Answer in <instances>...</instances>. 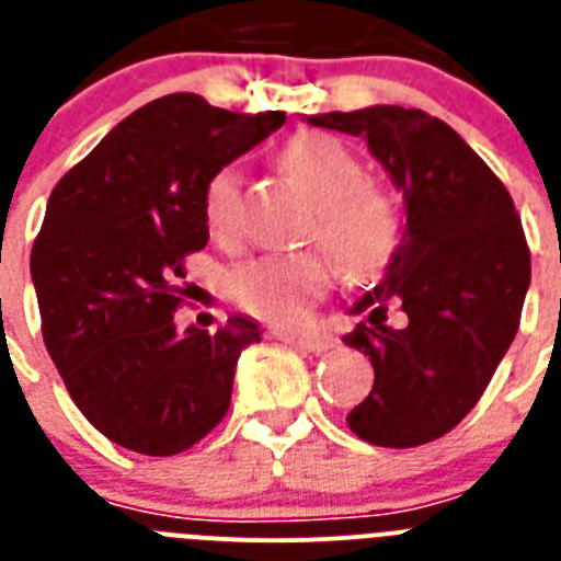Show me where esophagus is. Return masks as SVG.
<instances>
[{"mask_svg": "<svg viewBox=\"0 0 561 561\" xmlns=\"http://www.w3.org/2000/svg\"><path fill=\"white\" fill-rule=\"evenodd\" d=\"M279 339L285 341V344L308 350V353H324V350H330L335 344L330 335H321V333H282Z\"/></svg>", "mask_w": 561, "mask_h": 561, "instance_id": "obj_1", "label": "esophagus"}]
</instances>
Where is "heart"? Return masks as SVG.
Segmentation results:
<instances>
[{
    "label": "heart",
    "mask_w": 561,
    "mask_h": 561,
    "mask_svg": "<svg viewBox=\"0 0 561 561\" xmlns=\"http://www.w3.org/2000/svg\"><path fill=\"white\" fill-rule=\"evenodd\" d=\"M282 163L313 194V237L350 276L378 274L401 245V208L381 186L367 183L362 160L324 133L287 140ZM242 178L222 165L203 188V220L217 240L237 231ZM330 262L321 253H267L228 274V296L245 313L271 324H299L328 294Z\"/></svg>",
    "instance_id": "heart-1"
}]
</instances>
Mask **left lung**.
Wrapping results in <instances>:
<instances>
[{
  "mask_svg": "<svg viewBox=\"0 0 561 561\" xmlns=\"http://www.w3.org/2000/svg\"><path fill=\"white\" fill-rule=\"evenodd\" d=\"M362 135L403 192L407 226L367 313L344 335L369 355L373 392L347 415L362 440L423 446L457 426L511 347L530 285V251L503 180L449 124L423 110L367 106L308 118ZM408 313L386 324V308Z\"/></svg>",
  "mask_w": 561,
  "mask_h": 561,
  "instance_id": "obj_1",
  "label": "left lung"
}]
</instances>
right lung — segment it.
<instances>
[{"mask_svg": "<svg viewBox=\"0 0 561 561\" xmlns=\"http://www.w3.org/2000/svg\"><path fill=\"white\" fill-rule=\"evenodd\" d=\"M285 124L194 92L135 110L58 180L31 253L42 335L87 421L124 449H192L231 407L233 369L256 321L174 330L186 256L203 251V188Z\"/></svg>", "mask_w": 561, "mask_h": 561, "instance_id": "obj_1", "label": "right lung"}]
</instances>
